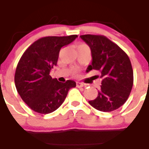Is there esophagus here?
<instances>
[{"label":"esophagus","instance_id":"1","mask_svg":"<svg viewBox=\"0 0 149 149\" xmlns=\"http://www.w3.org/2000/svg\"><path fill=\"white\" fill-rule=\"evenodd\" d=\"M76 85H77V87L78 88H81V87H84L85 86V84H83L81 82H77L76 83Z\"/></svg>","mask_w":149,"mask_h":149}]
</instances>
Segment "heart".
I'll return each instance as SVG.
<instances>
[{
    "label": "heart",
    "instance_id": "1",
    "mask_svg": "<svg viewBox=\"0 0 149 149\" xmlns=\"http://www.w3.org/2000/svg\"><path fill=\"white\" fill-rule=\"evenodd\" d=\"M81 46H85V45H81ZM81 46H80V47H81Z\"/></svg>",
    "mask_w": 149,
    "mask_h": 149
}]
</instances>
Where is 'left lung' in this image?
<instances>
[{"label": "left lung", "instance_id": "left-lung-1", "mask_svg": "<svg viewBox=\"0 0 149 149\" xmlns=\"http://www.w3.org/2000/svg\"><path fill=\"white\" fill-rule=\"evenodd\" d=\"M80 37L90 47L93 57L86 71H100L102 78L97 97L88 102L100 111H113L124 104L132 89L131 61L121 48L104 36L88 34Z\"/></svg>", "mask_w": 149, "mask_h": 149}]
</instances>
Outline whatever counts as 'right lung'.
<instances>
[{"label":"right lung","instance_id":"1","mask_svg":"<svg viewBox=\"0 0 149 149\" xmlns=\"http://www.w3.org/2000/svg\"><path fill=\"white\" fill-rule=\"evenodd\" d=\"M77 35L47 36L34 42L19 60L15 83L21 98L33 111L47 114L61 106L75 81L60 82L49 72L56 65L62 47L73 42Z\"/></svg>","mask_w":149,"mask_h":149}]
</instances>
